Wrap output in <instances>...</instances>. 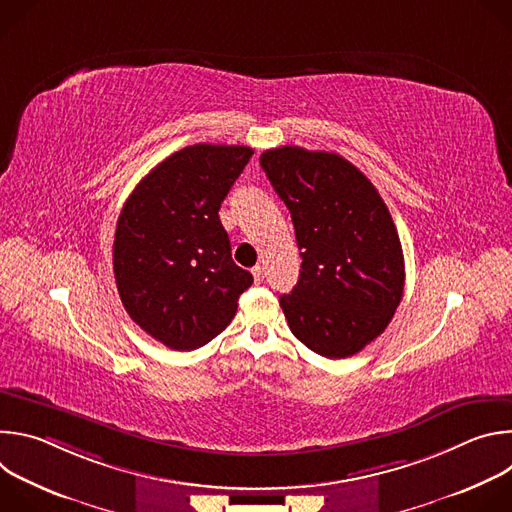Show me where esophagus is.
<instances>
[{"mask_svg": "<svg viewBox=\"0 0 512 512\" xmlns=\"http://www.w3.org/2000/svg\"><path fill=\"white\" fill-rule=\"evenodd\" d=\"M251 273H253V277H255L257 283L263 281V267H261V265H255V267L251 269Z\"/></svg>", "mask_w": 512, "mask_h": 512, "instance_id": "esophagus-1", "label": "esophagus"}]
</instances>
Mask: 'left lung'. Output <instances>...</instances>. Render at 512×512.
<instances>
[{
  "label": "left lung",
  "mask_w": 512,
  "mask_h": 512,
  "mask_svg": "<svg viewBox=\"0 0 512 512\" xmlns=\"http://www.w3.org/2000/svg\"><path fill=\"white\" fill-rule=\"evenodd\" d=\"M259 162L302 249L300 279L279 298L289 330L326 358L360 352L383 334L403 298V249L387 204L332 152L281 145Z\"/></svg>",
  "instance_id": "left-lung-1"
}]
</instances>
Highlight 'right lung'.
<instances>
[{"mask_svg": "<svg viewBox=\"0 0 512 512\" xmlns=\"http://www.w3.org/2000/svg\"><path fill=\"white\" fill-rule=\"evenodd\" d=\"M251 156L247 145H188L123 204L113 243L117 291L131 320L168 348L192 350L221 334L253 283L218 218Z\"/></svg>", "mask_w": 512, "mask_h": 512, "instance_id": "obj_1", "label": "right lung"}]
</instances>
